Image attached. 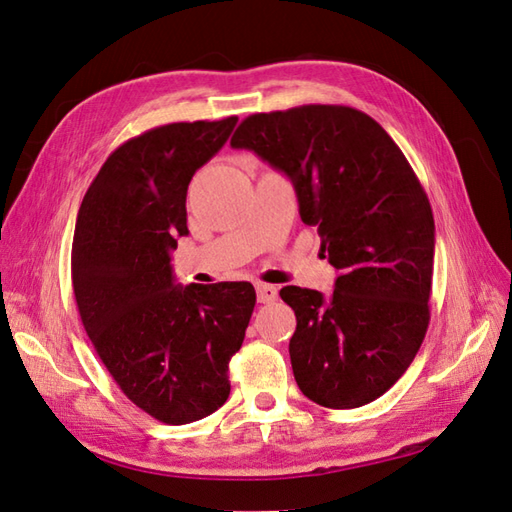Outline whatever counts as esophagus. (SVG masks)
I'll list each match as a JSON object with an SVG mask.
<instances>
[{
  "label": "esophagus",
  "mask_w": 512,
  "mask_h": 512,
  "mask_svg": "<svg viewBox=\"0 0 512 512\" xmlns=\"http://www.w3.org/2000/svg\"><path fill=\"white\" fill-rule=\"evenodd\" d=\"M255 290H257V300H259V303H272V300H277V296H279L277 287L268 285V283H257Z\"/></svg>",
  "instance_id": "esophagus-1"
}]
</instances>
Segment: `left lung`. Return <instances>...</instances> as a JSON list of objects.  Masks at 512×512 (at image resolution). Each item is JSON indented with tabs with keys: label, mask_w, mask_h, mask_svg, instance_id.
<instances>
[{
	"label": "left lung",
	"mask_w": 512,
	"mask_h": 512,
	"mask_svg": "<svg viewBox=\"0 0 512 512\" xmlns=\"http://www.w3.org/2000/svg\"><path fill=\"white\" fill-rule=\"evenodd\" d=\"M233 149L255 151L294 183L300 220L318 227L320 251L339 270L335 290L287 285L296 313L294 378L326 409H357L398 381L430 322L435 220L396 142L348 106L251 114Z\"/></svg>",
	"instance_id": "8db88e82"
}]
</instances>
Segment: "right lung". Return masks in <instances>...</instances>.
I'll return each instance as SVG.
<instances>
[{
    "label": "right lung",
    "mask_w": 512,
    "mask_h": 512,
    "mask_svg": "<svg viewBox=\"0 0 512 512\" xmlns=\"http://www.w3.org/2000/svg\"><path fill=\"white\" fill-rule=\"evenodd\" d=\"M235 123H170L129 138L103 162L75 222L71 279L90 342L125 396L173 426L227 402L229 361L257 300L246 281L181 287L170 266L188 235V183Z\"/></svg>",
    "instance_id": "right-lung-1"
}]
</instances>
